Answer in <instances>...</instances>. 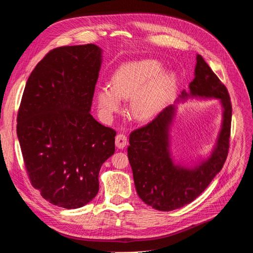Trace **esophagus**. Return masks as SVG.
<instances>
[{
  "label": "esophagus",
  "mask_w": 253,
  "mask_h": 253,
  "mask_svg": "<svg viewBox=\"0 0 253 253\" xmlns=\"http://www.w3.org/2000/svg\"><path fill=\"white\" fill-rule=\"evenodd\" d=\"M127 142H128L127 135L124 133H119L115 137V145L118 148H124L127 144Z\"/></svg>",
  "instance_id": "34e87169"
}]
</instances>
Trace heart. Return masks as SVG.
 I'll list each match as a JSON object with an SVG mask.
<instances>
[{
    "mask_svg": "<svg viewBox=\"0 0 253 253\" xmlns=\"http://www.w3.org/2000/svg\"><path fill=\"white\" fill-rule=\"evenodd\" d=\"M157 61L143 60L123 65L112 79V85L98 88L97 99L101 111L110 115L121 109V99H131L130 112L134 119L154 118L169 97L175 84V76L163 74Z\"/></svg>",
    "mask_w": 253,
    "mask_h": 253,
    "instance_id": "heart-1",
    "label": "heart"
}]
</instances>
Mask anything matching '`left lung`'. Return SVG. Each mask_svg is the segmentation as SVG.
Returning <instances> with one entry per match:
<instances>
[{
    "label": "left lung",
    "mask_w": 253,
    "mask_h": 253,
    "mask_svg": "<svg viewBox=\"0 0 253 253\" xmlns=\"http://www.w3.org/2000/svg\"><path fill=\"white\" fill-rule=\"evenodd\" d=\"M191 96L215 97L223 106V123L211 157L192 170L175 167L168 150V130L174 109L167 107L152 122L129 135L127 148L135 189L147 205L170 211L191 203L222 169L229 154L232 103L228 88L201 55L197 56L196 77L190 83ZM182 93V97H187Z\"/></svg>",
    "instance_id": "8db88e82"
}]
</instances>
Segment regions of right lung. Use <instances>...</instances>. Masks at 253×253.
<instances>
[{
    "label": "right lung",
    "instance_id": "1",
    "mask_svg": "<svg viewBox=\"0 0 253 253\" xmlns=\"http://www.w3.org/2000/svg\"><path fill=\"white\" fill-rule=\"evenodd\" d=\"M100 64L101 50L93 43L49 51L30 75L18 110L30 182L63 209L96 197L100 167L115 151L116 131L89 113Z\"/></svg>",
    "mask_w": 253,
    "mask_h": 253
}]
</instances>
